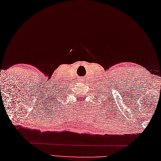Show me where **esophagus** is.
Segmentation results:
<instances>
[{
    "label": "esophagus",
    "instance_id": "34e87169",
    "mask_svg": "<svg viewBox=\"0 0 161 161\" xmlns=\"http://www.w3.org/2000/svg\"><path fill=\"white\" fill-rule=\"evenodd\" d=\"M79 81H80V82H83V81H85V79H84V78H80V79H79Z\"/></svg>",
    "mask_w": 161,
    "mask_h": 161
}]
</instances>
